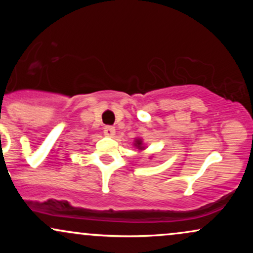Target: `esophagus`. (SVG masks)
Instances as JSON below:
<instances>
[{"mask_svg":"<svg viewBox=\"0 0 253 253\" xmlns=\"http://www.w3.org/2000/svg\"><path fill=\"white\" fill-rule=\"evenodd\" d=\"M103 133L106 136H114L115 128L113 126H106L103 128Z\"/></svg>","mask_w":253,"mask_h":253,"instance_id":"34e87169","label":"esophagus"}]
</instances>
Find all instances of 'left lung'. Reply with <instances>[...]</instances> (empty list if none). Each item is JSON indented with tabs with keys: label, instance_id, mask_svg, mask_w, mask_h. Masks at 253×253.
Returning a JSON list of instances; mask_svg holds the SVG:
<instances>
[{
	"label": "left lung",
	"instance_id": "1",
	"mask_svg": "<svg viewBox=\"0 0 253 253\" xmlns=\"http://www.w3.org/2000/svg\"><path fill=\"white\" fill-rule=\"evenodd\" d=\"M134 146L135 147H138L139 150H144V145H143V140H141V139H135V141H134Z\"/></svg>",
	"mask_w": 253,
	"mask_h": 253
}]
</instances>
